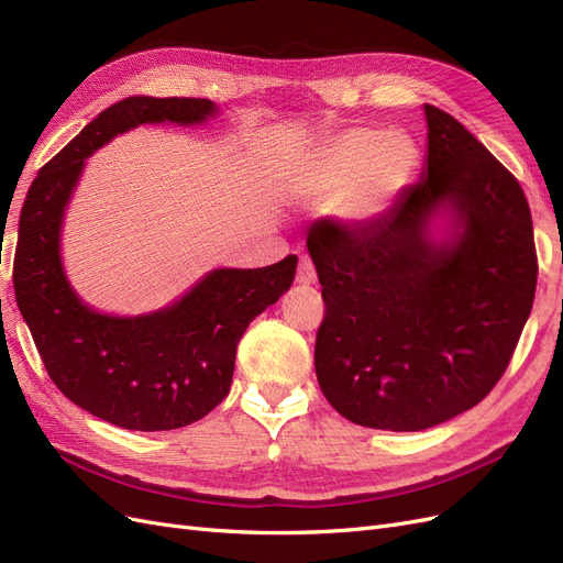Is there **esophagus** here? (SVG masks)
Instances as JSON below:
<instances>
[{"instance_id": "34e87169", "label": "esophagus", "mask_w": 563, "mask_h": 563, "mask_svg": "<svg viewBox=\"0 0 563 563\" xmlns=\"http://www.w3.org/2000/svg\"><path fill=\"white\" fill-rule=\"evenodd\" d=\"M296 282L302 284V286H310V284L317 282V269H314V263L308 258V255H300Z\"/></svg>"}]
</instances>
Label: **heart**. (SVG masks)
Masks as SVG:
<instances>
[{"label":"heart","instance_id":"1","mask_svg":"<svg viewBox=\"0 0 563 563\" xmlns=\"http://www.w3.org/2000/svg\"><path fill=\"white\" fill-rule=\"evenodd\" d=\"M418 152L404 133L350 129L305 159L296 190L312 199H340L350 218L378 216L411 178Z\"/></svg>","mask_w":563,"mask_h":563}]
</instances>
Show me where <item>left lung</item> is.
<instances>
[{
	"mask_svg": "<svg viewBox=\"0 0 563 563\" xmlns=\"http://www.w3.org/2000/svg\"><path fill=\"white\" fill-rule=\"evenodd\" d=\"M428 168L387 216L308 232L323 319V397L364 428L418 432L479 404L503 378L538 282L533 220L519 180L449 112L424 106ZM456 213L453 243L429 218Z\"/></svg>",
	"mask_w": 563,
	"mask_h": 563,
	"instance_id": "obj_1",
	"label": "left lung"
}]
</instances>
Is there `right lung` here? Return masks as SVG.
I'll list each match as a JSON object with an SVG mask.
<instances>
[{"mask_svg": "<svg viewBox=\"0 0 563 563\" xmlns=\"http://www.w3.org/2000/svg\"><path fill=\"white\" fill-rule=\"evenodd\" d=\"M207 98L133 96L100 112L32 180L19 223L13 288L48 378L117 428H185L228 397L249 323L296 277V255L261 269H216L168 310L119 319L84 305L60 267V223L84 159L145 122H203Z\"/></svg>", "mask_w": 563, "mask_h": 563, "instance_id": "add662e5", "label": "right lung"}]
</instances>
